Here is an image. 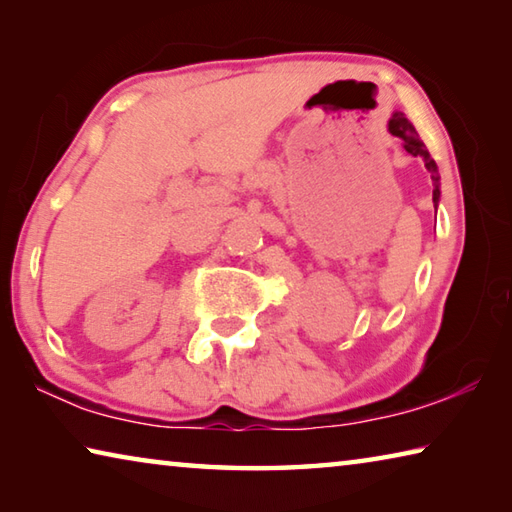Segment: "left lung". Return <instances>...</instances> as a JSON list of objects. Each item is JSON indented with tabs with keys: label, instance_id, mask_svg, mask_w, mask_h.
Wrapping results in <instances>:
<instances>
[{
	"label": "left lung",
	"instance_id": "left-lung-1",
	"mask_svg": "<svg viewBox=\"0 0 512 512\" xmlns=\"http://www.w3.org/2000/svg\"><path fill=\"white\" fill-rule=\"evenodd\" d=\"M388 131H391V135L400 137V140L404 142V149L406 153H411L413 158H420L424 162V167H427V171L431 173V183H433V203L438 205L440 201V173H438V167H436V160L431 158L427 146L422 144V140L418 137V133H415V128L409 119L404 117V112H395L393 119L388 121Z\"/></svg>",
	"mask_w": 512,
	"mask_h": 512
}]
</instances>
